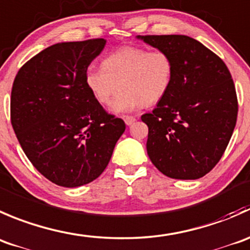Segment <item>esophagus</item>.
Wrapping results in <instances>:
<instances>
[{"label": "esophagus", "instance_id": "obj_1", "mask_svg": "<svg viewBox=\"0 0 250 250\" xmlns=\"http://www.w3.org/2000/svg\"><path fill=\"white\" fill-rule=\"evenodd\" d=\"M124 120H125L126 125H132L133 123L136 122V117H133V115H125Z\"/></svg>", "mask_w": 250, "mask_h": 250}]
</instances>
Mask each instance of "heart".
I'll use <instances>...</instances> for the list:
<instances>
[{
	"mask_svg": "<svg viewBox=\"0 0 250 250\" xmlns=\"http://www.w3.org/2000/svg\"><path fill=\"white\" fill-rule=\"evenodd\" d=\"M175 61L169 51L124 46L108 54L102 69L88 68L85 83L98 103L113 102L114 112H127L141 104L153 105L163 100L175 78Z\"/></svg>",
	"mask_w": 250,
	"mask_h": 250,
	"instance_id": "b5f03b06",
	"label": "heart"
}]
</instances>
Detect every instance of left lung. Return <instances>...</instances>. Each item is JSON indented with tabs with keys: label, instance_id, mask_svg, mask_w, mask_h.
I'll list each match as a JSON object with an SVG mask.
<instances>
[{
	"label": "left lung",
	"instance_id": "1",
	"mask_svg": "<svg viewBox=\"0 0 250 250\" xmlns=\"http://www.w3.org/2000/svg\"><path fill=\"white\" fill-rule=\"evenodd\" d=\"M141 39L169 51L176 66L167 95L141 117L148 126V155L171 179H201L221 159L236 126L238 101L231 73L217 54L189 36Z\"/></svg>",
	"mask_w": 250,
	"mask_h": 250
}]
</instances>
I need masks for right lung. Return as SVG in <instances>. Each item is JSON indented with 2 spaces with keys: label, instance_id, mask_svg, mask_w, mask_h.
Here are the masks:
<instances>
[{
  "label": "right lung",
  "instance_id": "right-lung-1",
  "mask_svg": "<svg viewBox=\"0 0 250 250\" xmlns=\"http://www.w3.org/2000/svg\"><path fill=\"white\" fill-rule=\"evenodd\" d=\"M104 39L62 42L26 62L11 93V123L31 164L53 184L78 187L107 167L124 120L90 92L85 74Z\"/></svg>",
  "mask_w": 250,
  "mask_h": 250
}]
</instances>
